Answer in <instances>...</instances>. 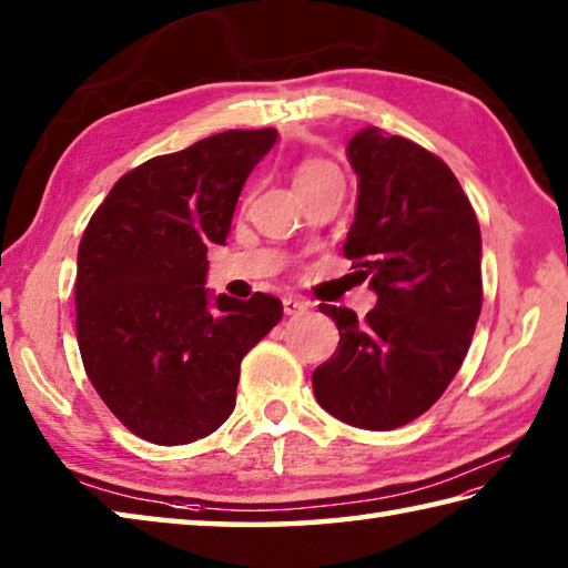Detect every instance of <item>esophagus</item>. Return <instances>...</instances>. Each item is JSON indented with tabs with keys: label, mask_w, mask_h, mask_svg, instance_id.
<instances>
[{
	"label": "esophagus",
	"mask_w": 568,
	"mask_h": 568,
	"mask_svg": "<svg viewBox=\"0 0 568 568\" xmlns=\"http://www.w3.org/2000/svg\"><path fill=\"white\" fill-rule=\"evenodd\" d=\"M307 307H311V303L307 301H303V297H293V295H287V297H283V311H285V315H303Z\"/></svg>",
	"instance_id": "1"
}]
</instances>
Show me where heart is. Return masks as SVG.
Here are the masks:
<instances>
[{
	"instance_id": "obj_1",
	"label": "heart",
	"mask_w": 568,
	"mask_h": 568,
	"mask_svg": "<svg viewBox=\"0 0 568 568\" xmlns=\"http://www.w3.org/2000/svg\"><path fill=\"white\" fill-rule=\"evenodd\" d=\"M335 169L329 166L327 161H305L301 169L295 173V185H301L305 181H313L317 176H325V173H333Z\"/></svg>"
}]
</instances>
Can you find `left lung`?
<instances>
[{
	"mask_svg": "<svg viewBox=\"0 0 568 568\" xmlns=\"http://www.w3.org/2000/svg\"><path fill=\"white\" fill-rule=\"evenodd\" d=\"M347 159L357 209L343 251L377 305L365 320L320 305L339 345L313 389L333 417L383 432L425 415L467 357L481 313V233L455 173L415 141L367 126Z\"/></svg>",
	"mask_w": 568,
	"mask_h": 568,
	"instance_id": "left-lung-1",
	"label": "left lung"
}]
</instances>
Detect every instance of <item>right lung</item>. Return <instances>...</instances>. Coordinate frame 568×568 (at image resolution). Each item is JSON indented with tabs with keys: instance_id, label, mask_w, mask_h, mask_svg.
<instances>
[{
	"instance_id": "right-lung-1",
	"label": "right lung",
	"mask_w": 568,
	"mask_h": 568,
	"mask_svg": "<svg viewBox=\"0 0 568 568\" xmlns=\"http://www.w3.org/2000/svg\"><path fill=\"white\" fill-rule=\"evenodd\" d=\"M275 129H231L121 176L84 231L77 337L99 397L133 435L176 447L235 407L241 359L283 303L205 287L209 245H225L235 203Z\"/></svg>"
}]
</instances>
